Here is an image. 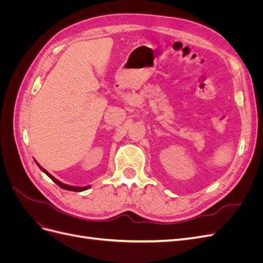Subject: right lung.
I'll use <instances>...</instances> for the list:
<instances>
[{
    "label": "right lung",
    "mask_w": 263,
    "mask_h": 263,
    "mask_svg": "<svg viewBox=\"0 0 263 263\" xmlns=\"http://www.w3.org/2000/svg\"><path fill=\"white\" fill-rule=\"evenodd\" d=\"M37 165L39 166V168H41V170L43 171V172H45L46 174H47V176H48L54 183H55V184H57V185H59L61 189H63V190H68V191H74V192H81V191H84V190H87V189H90V185H87V186H72V185H68V184H63V183H61L60 181H58L57 179H55V178H53L52 176H51V174L50 173H48V172H47L44 168H43V166H41V165H39L38 163H37Z\"/></svg>",
    "instance_id": "1"
}]
</instances>
